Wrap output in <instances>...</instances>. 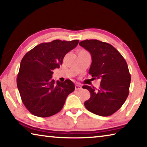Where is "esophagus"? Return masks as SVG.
Listing matches in <instances>:
<instances>
[{"label":"esophagus","instance_id":"34e87169","mask_svg":"<svg viewBox=\"0 0 147 147\" xmlns=\"http://www.w3.org/2000/svg\"><path fill=\"white\" fill-rule=\"evenodd\" d=\"M82 88V87L80 86V85H76L75 86V89L76 90H79V89H80Z\"/></svg>","mask_w":147,"mask_h":147}]
</instances>
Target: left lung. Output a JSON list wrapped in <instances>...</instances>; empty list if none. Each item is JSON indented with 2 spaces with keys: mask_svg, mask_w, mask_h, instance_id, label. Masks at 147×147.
Wrapping results in <instances>:
<instances>
[{
  "mask_svg": "<svg viewBox=\"0 0 147 147\" xmlns=\"http://www.w3.org/2000/svg\"><path fill=\"white\" fill-rule=\"evenodd\" d=\"M79 45L91 54L89 73L100 79L98 89L89 86L90 98L84 102L86 109L96 115H112L123 106L129 94L131 76L128 65L120 53L111 45L96 39H86Z\"/></svg>",
  "mask_w": 147,
  "mask_h": 147,
  "instance_id": "left-lung-1",
  "label": "left lung"
}]
</instances>
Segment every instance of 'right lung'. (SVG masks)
Listing matches in <instances>:
<instances>
[{
	"instance_id": "obj_1",
	"label": "right lung",
	"mask_w": 147,
	"mask_h": 147,
	"mask_svg": "<svg viewBox=\"0 0 147 147\" xmlns=\"http://www.w3.org/2000/svg\"><path fill=\"white\" fill-rule=\"evenodd\" d=\"M78 40H54L38 45L22 59L17 85L27 109L39 117L55 115L63 108L75 86L70 80L64 82L52 79L54 69L59 68L64 56L78 45Z\"/></svg>"
}]
</instances>
